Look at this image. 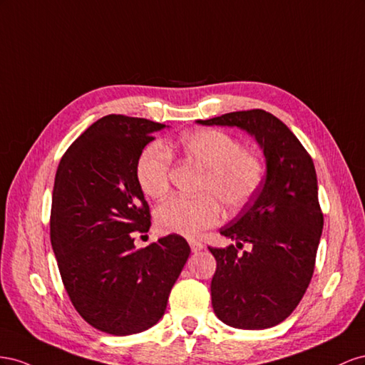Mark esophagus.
I'll return each mask as SVG.
<instances>
[{"mask_svg":"<svg viewBox=\"0 0 365 365\" xmlns=\"http://www.w3.org/2000/svg\"><path fill=\"white\" fill-rule=\"evenodd\" d=\"M190 246H191V251H192L194 254L200 252L202 249H203V245H202L200 242H195V240H190Z\"/></svg>","mask_w":365,"mask_h":365,"instance_id":"esophagus-1","label":"esophagus"}]
</instances>
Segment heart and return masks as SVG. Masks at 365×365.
I'll list each match as a JSON object with an SVG mask.
<instances>
[{"label":"heart","instance_id":"heart-1","mask_svg":"<svg viewBox=\"0 0 365 365\" xmlns=\"http://www.w3.org/2000/svg\"><path fill=\"white\" fill-rule=\"evenodd\" d=\"M186 159L200 165L202 192L214 193L227 210H240L252 200L263 180V165L245 151L240 140L220 130L186 133L175 143ZM171 154L160 143L145 147L136 163V179L145 195L160 199L170 190ZM220 220V205L210 194L188 199L171 197L155 212L163 232L195 237Z\"/></svg>","mask_w":365,"mask_h":365}]
</instances>
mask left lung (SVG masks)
<instances>
[{
  "label": "left lung",
  "mask_w": 365,
  "mask_h": 365,
  "mask_svg": "<svg viewBox=\"0 0 365 365\" xmlns=\"http://www.w3.org/2000/svg\"><path fill=\"white\" fill-rule=\"evenodd\" d=\"M197 123L240 128L263 150L262 188L220 229L235 246L210 247L217 262L211 297L217 318L227 326L274 327L292 314L314 274L324 225L314 162L295 134L264 110L226 113ZM243 242L252 249L240 255Z\"/></svg>",
  "instance_id": "8db88e82"
}]
</instances>
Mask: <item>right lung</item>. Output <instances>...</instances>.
Segmentation results:
<instances>
[{"instance_id":"right-lung-1","label":"right lung","mask_w":365,"mask_h":365,"mask_svg":"<svg viewBox=\"0 0 365 365\" xmlns=\"http://www.w3.org/2000/svg\"><path fill=\"white\" fill-rule=\"evenodd\" d=\"M165 127L108 114L70 145L56 171L50 240L62 283L79 315L110 335L158 324L191 252L177 234L134 246L133 232L151 226L136 163Z\"/></svg>"}]
</instances>
